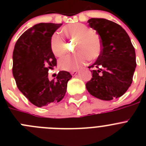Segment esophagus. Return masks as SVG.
<instances>
[{
    "label": "esophagus",
    "instance_id": "1",
    "mask_svg": "<svg viewBox=\"0 0 146 146\" xmlns=\"http://www.w3.org/2000/svg\"><path fill=\"white\" fill-rule=\"evenodd\" d=\"M77 72H78V70H77V69H75V70H73V71H72V72H71L70 73H71V74H72V75H73V74H77Z\"/></svg>",
    "mask_w": 146,
    "mask_h": 146
}]
</instances>
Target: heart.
Listing matches in <instances>:
<instances>
[{"instance_id":"1","label":"heart","mask_w":146,"mask_h":146,"mask_svg":"<svg viewBox=\"0 0 146 146\" xmlns=\"http://www.w3.org/2000/svg\"><path fill=\"white\" fill-rule=\"evenodd\" d=\"M64 36L76 39L75 50L78 53L68 55L59 60L62 70L73 71L83 64L86 58L94 60L99 56L102 51L101 38L94 30L82 23H72L61 29ZM51 50L56 57H61L66 52L65 42L60 35L55 33L51 38Z\"/></svg>"}]
</instances>
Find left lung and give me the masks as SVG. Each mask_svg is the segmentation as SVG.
Wrapping results in <instances>:
<instances>
[{
  "instance_id": "left-lung-1",
  "label": "left lung",
  "mask_w": 146,
  "mask_h": 146,
  "mask_svg": "<svg viewBox=\"0 0 146 146\" xmlns=\"http://www.w3.org/2000/svg\"><path fill=\"white\" fill-rule=\"evenodd\" d=\"M89 26L101 38L102 50L94 64L92 78L86 83L94 97L110 101L126 93L132 82L136 55L129 35L121 25L103 18H91Z\"/></svg>"
}]
</instances>
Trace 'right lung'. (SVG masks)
I'll return each mask as SVG.
<instances>
[{"instance_id": "add662e5", "label": "right lung", "mask_w": 146, "mask_h": 146, "mask_svg": "<svg viewBox=\"0 0 146 146\" xmlns=\"http://www.w3.org/2000/svg\"><path fill=\"white\" fill-rule=\"evenodd\" d=\"M62 24L38 23L18 38L13 51L12 73L18 89L36 107L61 100L66 92L70 73L60 71L56 80L50 81L48 71L56 66L51 38Z\"/></svg>"}]
</instances>
